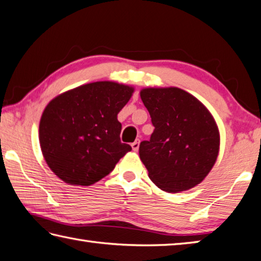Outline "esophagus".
I'll return each instance as SVG.
<instances>
[{
  "instance_id": "esophagus-1",
  "label": "esophagus",
  "mask_w": 261,
  "mask_h": 261,
  "mask_svg": "<svg viewBox=\"0 0 261 261\" xmlns=\"http://www.w3.org/2000/svg\"><path fill=\"white\" fill-rule=\"evenodd\" d=\"M139 140H136L135 142H132L131 144V147H132V149H134L135 151H138V149H139Z\"/></svg>"
}]
</instances>
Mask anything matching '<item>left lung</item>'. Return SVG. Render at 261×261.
I'll return each mask as SVG.
<instances>
[{"instance_id": "8db88e82", "label": "left lung", "mask_w": 261, "mask_h": 261, "mask_svg": "<svg viewBox=\"0 0 261 261\" xmlns=\"http://www.w3.org/2000/svg\"><path fill=\"white\" fill-rule=\"evenodd\" d=\"M140 97L155 126L150 139L139 146L148 176L166 192L196 187L217 160L219 132L214 117L196 97L176 87L146 88Z\"/></svg>"}]
</instances>
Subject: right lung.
Wrapping results in <instances>:
<instances>
[{
	"label": "right lung",
	"instance_id": "obj_1",
	"mask_svg": "<svg viewBox=\"0 0 261 261\" xmlns=\"http://www.w3.org/2000/svg\"><path fill=\"white\" fill-rule=\"evenodd\" d=\"M134 88L97 81L66 91L46 106L39 144L48 167L72 186H90L109 175L131 150L121 142L117 114Z\"/></svg>",
	"mask_w": 261,
	"mask_h": 261
}]
</instances>
